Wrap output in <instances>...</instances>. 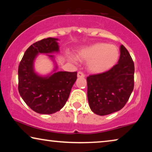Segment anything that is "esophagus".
<instances>
[{
	"instance_id": "34e87169",
	"label": "esophagus",
	"mask_w": 152,
	"mask_h": 152,
	"mask_svg": "<svg viewBox=\"0 0 152 152\" xmlns=\"http://www.w3.org/2000/svg\"><path fill=\"white\" fill-rule=\"evenodd\" d=\"M77 77H84L85 75H84V73L83 72L79 71L77 72Z\"/></svg>"
}]
</instances>
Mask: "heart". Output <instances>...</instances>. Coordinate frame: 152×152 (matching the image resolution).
I'll return each instance as SVG.
<instances>
[{"label":"heart","mask_w":152,"mask_h":152,"mask_svg":"<svg viewBox=\"0 0 152 152\" xmlns=\"http://www.w3.org/2000/svg\"><path fill=\"white\" fill-rule=\"evenodd\" d=\"M120 55L115 45L97 43L81 50L78 53L80 59L88 61V70L95 73L107 71L117 63Z\"/></svg>","instance_id":"1"}]
</instances>
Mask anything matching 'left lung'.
Returning <instances> with one entry per match:
<instances>
[{"label": "left lung", "instance_id": "left-lung-1", "mask_svg": "<svg viewBox=\"0 0 152 152\" xmlns=\"http://www.w3.org/2000/svg\"><path fill=\"white\" fill-rule=\"evenodd\" d=\"M117 64L102 73L87 77V96L91 109L99 115L120 111L134 87V63L129 53L120 45Z\"/></svg>", "mask_w": 152, "mask_h": 152}]
</instances>
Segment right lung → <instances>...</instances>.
Masks as SVG:
<instances>
[{"label": "right lung", "instance_id": "1", "mask_svg": "<svg viewBox=\"0 0 152 152\" xmlns=\"http://www.w3.org/2000/svg\"><path fill=\"white\" fill-rule=\"evenodd\" d=\"M57 40L49 37L33 43L26 50L18 66V92L26 104L38 113L52 114L63 108L77 80V72L60 71L46 77L34 72L36 56L59 51Z\"/></svg>", "mask_w": 152, "mask_h": 152}]
</instances>
